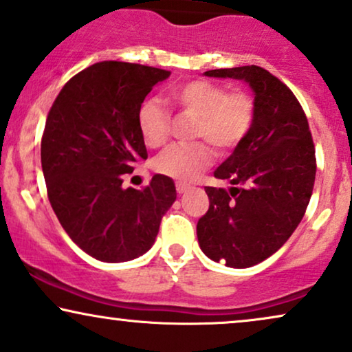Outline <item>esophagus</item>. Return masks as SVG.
Segmentation results:
<instances>
[{"mask_svg": "<svg viewBox=\"0 0 352 352\" xmlns=\"http://www.w3.org/2000/svg\"><path fill=\"white\" fill-rule=\"evenodd\" d=\"M176 190H177V194H184L186 190H189V186L184 184V182H177Z\"/></svg>", "mask_w": 352, "mask_h": 352, "instance_id": "obj_1", "label": "esophagus"}]
</instances>
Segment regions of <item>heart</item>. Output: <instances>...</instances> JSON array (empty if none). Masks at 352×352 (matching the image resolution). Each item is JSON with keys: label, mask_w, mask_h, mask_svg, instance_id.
Instances as JSON below:
<instances>
[{"label": "heart", "mask_w": 352, "mask_h": 352, "mask_svg": "<svg viewBox=\"0 0 352 352\" xmlns=\"http://www.w3.org/2000/svg\"><path fill=\"white\" fill-rule=\"evenodd\" d=\"M187 116L195 118L194 135L208 140L218 152L236 148L252 129L255 104L245 92H230L226 87L205 79L175 85L166 95ZM137 127L144 144L157 148L168 137V111L158 100H145L137 111ZM207 144L173 145L153 160L155 171L177 181H190L212 162Z\"/></svg>", "instance_id": "b5f03b06"}]
</instances>
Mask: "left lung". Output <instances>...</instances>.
I'll return each mask as SVG.
<instances>
[{
	"instance_id": "1",
	"label": "left lung",
	"mask_w": 352,
	"mask_h": 352,
	"mask_svg": "<svg viewBox=\"0 0 352 352\" xmlns=\"http://www.w3.org/2000/svg\"><path fill=\"white\" fill-rule=\"evenodd\" d=\"M204 76L244 80L254 92L252 129L213 173L231 187H205L210 207L197 223L208 258L249 268L275 254L302 220L316 182V148L298 98L267 69L252 65Z\"/></svg>"
}]
</instances>
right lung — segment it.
Instances as JSON below:
<instances>
[{"instance_id": "obj_1", "label": "right lung", "mask_w": 352, "mask_h": 352, "mask_svg": "<svg viewBox=\"0 0 352 352\" xmlns=\"http://www.w3.org/2000/svg\"><path fill=\"white\" fill-rule=\"evenodd\" d=\"M170 71L121 61L95 63L54 100L42 137L48 199L67 236L100 262H127L152 248L176 200L171 177L155 175L142 190L122 175L147 160L137 111Z\"/></svg>"}]
</instances>
